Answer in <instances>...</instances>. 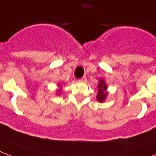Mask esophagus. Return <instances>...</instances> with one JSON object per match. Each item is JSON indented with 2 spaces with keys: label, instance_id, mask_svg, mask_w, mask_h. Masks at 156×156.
Listing matches in <instances>:
<instances>
[{
  "label": "esophagus",
  "instance_id": "obj_1",
  "mask_svg": "<svg viewBox=\"0 0 156 156\" xmlns=\"http://www.w3.org/2000/svg\"><path fill=\"white\" fill-rule=\"evenodd\" d=\"M79 81L80 82H86L87 81V78H86V76H83L81 79H80Z\"/></svg>",
  "mask_w": 156,
  "mask_h": 156
}]
</instances>
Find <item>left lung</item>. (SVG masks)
Listing matches in <instances>:
<instances>
[{
  "instance_id": "1",
  "label": "left lung",
  "mask_w": 156,
  "mask_h": 156,
  "mask_svg": "<svg viewBox=\"0 0 156 156\" xmlns=\"http://www.w3.org/2000/svg\"><path fill=\"white\" fill-rule=\"evenodd\" d=\"M107 85L104 83V80L103 79H100V83L98 84V93L96 96V100H98L99 102L102 103L106 99L108 96V92H106Z\"/></svg>"
}]
</instances>
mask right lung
I'll return each mask as SVG.
<instances>
[{"mask_svg":"<svg viewBox=\"0 0 156 156\" xmlns=\"http://www.w3.org/2000/svg\"><path fill=\"white\" fill-rule=\"evenodd\" d=\"M59 92H60V90H59Z\"/></svg>","mask_w":156,"mask_h":156,"instance_id":"1","label":"right lung"}]
</instances>
